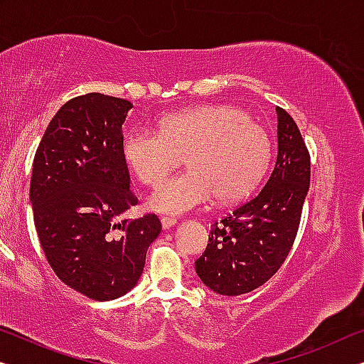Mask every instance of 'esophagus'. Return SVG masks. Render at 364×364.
<instances>
[{"label": "esophagus", "mask_w": 364, "mask_h": 364, "mask_svg": "<svg viewBox=\"0 0 364 364\" xmlns=\"http://www.w3.org/2000/svg\"><path fill=\"white\" fill-rule=\"evenodd\" d=\"M176 225V219H173V217H161V227H164V230H170L171 227Z\"/></svg>", "instance_id": "1"}]
</instances>
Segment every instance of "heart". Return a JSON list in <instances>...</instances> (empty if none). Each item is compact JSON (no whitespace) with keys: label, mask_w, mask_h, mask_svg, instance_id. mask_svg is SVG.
Listing matches in <instances>:
<instances>
[{"label":"heart","mask_w":364,"mask_h":364,"mask_svg":"<svg viewBox=\"0 0 364 364\" xmlns=\"http://www.w3.org/2000/svg\"><path fill=\"white\" fill-rule=\"evenodd\" d=\"M122 151L147 186H156L187 156L190 171L160 184L149 199L155 213L181 215L214 196L222 204L248 196L269 165L271 139L248 112L217 105L170 114L161 119L160 130H132Z\"/></svg>","instance_id":"heart-1"}]
</instances>
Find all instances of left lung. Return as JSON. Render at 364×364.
<instances>
[{"label":"left lung","mask_w":364,"mask_h":364,"mask_svg":"<svg viewBox=\"0 0 364 364\" xmlns=\"http://www.w3.org/2000/svg\"><path fill=\"white\" fill-rule=\"evenodd\" d=\"M278 114V159L264 188L215 222L196 259L200 281L222 296L257 289L281 268L299 229L311 183V155L289 114Z\"/></svg>","instance_id":"left-lung-1"}]
</instances>
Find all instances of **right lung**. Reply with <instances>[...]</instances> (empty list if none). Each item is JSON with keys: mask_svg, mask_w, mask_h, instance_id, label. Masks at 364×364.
<instances>
[{"mask_svg": "<svg viewBox=\"0 0 364 364\" xmlns=\"http://www.w3.org/2000/svg\"><path fill=\"white\" fill-rule=\"evenodd\" d=\"M130 109V101L101 93L73 97L48 124L32 165L29 196L47 262L95 301L137 284L161 230L155 214L121 219L137 204L122 151Z\"/></svg>", "mask_w": 364, "mask_h": 364, "instance_id": "obj_1", "label": "right lung"}]
</instances>
